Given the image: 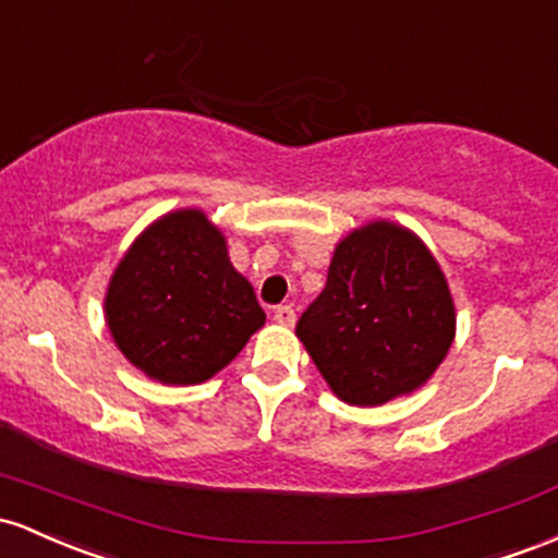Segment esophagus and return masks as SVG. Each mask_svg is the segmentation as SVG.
I'll return each mask as SVG.
<instances>
[{
    "instance_id": "esophagus-1",
    "label": "esophagus",
    "mask_w": 558,
    "mask_h": 558,
    "mask_svg": "<svg viewBox=\"0 0 558 558\" xmlns=\"http://www.w3.org/2000/svg\"><path fill=\"white\" fill-rule=\"evenodd\" d=\"M274 322L281 324V327H292L295 324V308L292 305H279V308H274Z\"/></svg>"
}]
</instances>
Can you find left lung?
Wrapping results in <instances>:
<instances>
[{
    "mask_svg": "<svg viewBox=\"0 0 558 558\" xmlns=\"http://www.w3.org/2000/svg\"><path fill=\"white\" fill-rule=\"evenodd\" d=\"M295 331L337 398L381 405L435 374L456 337V308L414 231L372 221L335 247L327 287Z\"/></svg>",
    "mask_w": 558,
    "mask_h": 558,
    "instance_id": "8db88e82",
    "label": "left lung"
}]
</instances>
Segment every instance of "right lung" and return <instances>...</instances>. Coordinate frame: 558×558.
Here are the masks:
<instances>
[{"mask_svg": "<svg viewBox=\"0 0 558 558\" xmlns=\"http://www.w3.org/2000/svg\"><path fill=\"white\" fill-rule=\"evenodd\" d=\"M118 350L149 379L199 385L266 324L253 284L203 210H173L136 236L105 295Z\"/></svg>", "mask_w": 558, "mask_h": 558, "instance_id": "obj_1", "label": "right lung"}]
</instances>
